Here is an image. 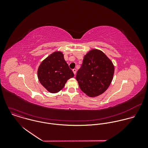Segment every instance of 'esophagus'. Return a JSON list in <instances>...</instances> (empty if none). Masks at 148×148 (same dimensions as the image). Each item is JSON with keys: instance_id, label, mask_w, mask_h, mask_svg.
<instances>
[{"instance_id": "esophagus-1", "label": "esophagus", "mask_w": 148, "mask_h": 148, "mask_svg": "<svg viewBox=\"0 0 148 148\" xmlns=\"http://www.w3.org/2000/svg\"><path fill=\"white\" fill-rule=\"evenodd\" d=\"M72 71H73V72L74 73V74H75V75H76V71H77L76 69H75H75H73Z\"/></svg>"}]
</instances>
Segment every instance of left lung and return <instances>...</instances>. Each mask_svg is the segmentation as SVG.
<instances>
[{"instance_id": "1", "label": "left lung", "mask_w": 148, "mask_h": 148, "mask_svg": "<svg viewBox=\"0 0 148 148\" xmlns=\"http://www.w3.org/2000/svg\"><path fill=\"white\" fill-rule=\"evenodd\" d=\"M114 72V65L106 54L99 49H93L85 55L76 79L88 96L97 97L108 88Z\"/></svg>"}]
</instances>
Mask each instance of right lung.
I'll return each instance as SVG.
<instances>
[{"mask_svg":"<svg viewBox=\"0 0 148 148\" xmlns=\"http://www.w3.org/2000/svg\"><path fill=\"white\" fill-rule=\"evenodd\" d=\"M74 76L61 51H55L46 58L38 69L39 82L50 93L61 90L67 80Z\"/></svg>","mask_w":148,"mask_h":148,"instance_id":"right-lung-1","label":"right lung"}]
</instances>
